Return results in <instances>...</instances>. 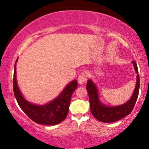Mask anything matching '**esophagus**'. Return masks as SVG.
I'll return each instance as SVG.
<instances>
[{"label":"esophagus","instance_id":"1","mask_svg":"<svg viewBox=\"0 0 149 149\" xmlns=\"http://www.w3.org/2000/svg\"><path fill=\"white\" fill-rule=\"evenodd\" d=\"M87 79V74L86 73L83 72L81 73L80 75H79L78 77V82L80 85H83L85 83V81H86Z\"/></svg>","mask_w":149,"mask_h":149}]
</instances>
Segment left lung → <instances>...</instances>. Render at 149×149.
Masks as SVG:
<instances>
[{"label": "left lung", "instance_id": "left-lung-1", "mask_svg": "<svg viewBox=\"0 0 149 149\" xmlns=\"http://www.w3.org/2000/svg\"><path fill=\"white\" fill-rule=\"evenodd\" d=\"M134 70L136 74V83L134 91L129 100L123 104L110 107L104 104L100 99L98 89L92 79L87 81L86 89L87 90L90 103L91 113L95 119L104 123H112L123 119L130 115L135 106L138 99L140 88V77L138 74V67L136 63L132 61Z\"/></svg>", "mask_w": 149, "mask_h": 149}]
</instances>
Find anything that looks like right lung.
I'll use <instances>...</instances> for the list:
<instances>
[{
	"instance_id": "1",
	"label": "right lung",
	"mask_w": 149,
	"mask_h": 149,
	"mask_svg": "<svg viewBox=\"0 0 149 149\" xmlns=\"http://www.w3.org/2000/svg\"><path fill=\"white\" fill-rule=\"evenodd\" d=\"M16 60L14 67L13 91L19 107L26 115L36 123L42 125H54L61 123L68 115L71 97L78 83L77 80L70 81L66 85L58 96L53 100L42 105H38L28 101L19 90L16 78Z\"/></svg>"
}]
</instances>
